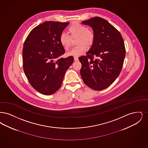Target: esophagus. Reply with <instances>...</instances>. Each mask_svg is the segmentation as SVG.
<instances>
[{"instance_id": "esophagus-1", "label": "esophagus", "mask_w": 148, "mask_h": 148, "mask_svg": "<svg viewBox=\"0 0 148 148\" xmlns=\"http://www.w3.org/2000/svg\"><path fill=\"white\" fill-rule=\"evenodd\" d=\"M74 60L75 61H77L78 60V58L77 56H75L74 57Z\"/></svg>"}]
</instances>
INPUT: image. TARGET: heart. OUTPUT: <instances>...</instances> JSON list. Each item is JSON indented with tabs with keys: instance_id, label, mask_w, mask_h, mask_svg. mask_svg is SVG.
<instances>
[{
	"instance_id": "b5f03b06",
	"label": "heart",
	"mask_w": 148,
	"mask_h": 148,
	"mask_svg": "<svg viewBox=\"0 0 148 148\" xmlns=\"http://www.w3.org/2000/svg\"><path fill=\"white\" fill-rule=\"evenodd\" d=\"M68 32L72 38L77 36V44L71 51L67 53L68 56H79L84 53L87 49V45L90 46L94 42L95 34L93 32L87 27L77 22L73 23L68 29ZM60 43L65 50L70 49L71 45V38L67 34L62 33L60 36Z\"/></svg>"
}]
</instances>
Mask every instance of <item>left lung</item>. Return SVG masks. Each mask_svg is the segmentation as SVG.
Masks as SVG:
<instances>
[{
    "label": "left lung",
    "instance_id": "8db88e82",
    "mask_svg": "<svg viewBox=\"0 0 148 148\" xmlns=\"http://www.w3.org/2000/svg\"><path fill=\"white\" fill-rule=\"evenodd\" d=\"M82 24L92 28L95 40L87 55L78 58L82 64L80 74L90 88L103 90L113 84L122 70L125 56L123 39L113 26L101 18H92Z\"/></svg>",
    "mask_w": 148,
    "mask_h": 148
}]
</instances>
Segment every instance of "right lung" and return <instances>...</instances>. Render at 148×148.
<instances>
[{
  "label": "right lung",
  "instance_id": "obj_1",
  "mask_svg": "<svg viewBox=\"0 0 148 148\" xmlns=\"http://www.w3.org/2000/svg\"><path fill=\"white\" fill-rule=\"evenodd\" d=\"M69 23L48 21L35 27L24 44L23 69L32 87L44 95L60 88L73 57L61 58L65 52L60 36Z\"/></svg>",
  "mask_w": 148,
  "mask_h": 148
}]
</instances>
